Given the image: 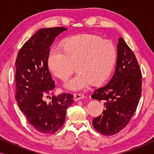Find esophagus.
Here are the masks:
<instances>
[{"instance_id":"esophagus-1","label":"esophagus","mask_w":154,"mask_h":154,"mask_svg":"<svg viewBox=\"0 0 154 154\" xmlns=\"http://www.w3.org/2000/svg\"><path fill=\"white\" fill-rule=\"evenodd\" d=\"M73 97H74V100L78 101V100H82V99H83L84 97H85V95L83 94L76 93V94H73Z\"/></svg>"}]
</instances>
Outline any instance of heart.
I'll list each match as a JSON object with an SVG mask.
<instances>
[{
    "instance_id": "obj_1",
    "label": "heart",
    "mask_w": 154,
    "mask_h": 154,
    "mask_svg": "<svg viewBox=\"0 0 154 154\" xmlns=\"http://www.w3.org/2000/svg\"><path fill=\"white\" fill-rule=\"evenodd\" d=\"M117 52L111 41L92 34L69 37L62 49L54 47L50 50L48 66L50 72L65 81L76 66L79 73L64 83L70 90H84L93 83L100 85L108 79L116 62Z\"/></svg>"
}]
</instances>
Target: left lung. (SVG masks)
<instances>
[{
	"mask_svg": "<svg viewBox=\"0 0 154 154\" xmlns=\"http://www.w3.org/2000/svg\"><path fill=\"white\" fill-rule=\"evenodd\" d=\"M115 73L104 87L94 90L92 99L104 102L105 109L92 120L96 130L104 135L117 134L135 112L142 93V73L136 57L121 37L117 45Z\"/></svg>",
	"mask_w": 154,
	"mask_h": 154,
	"instance_id": "obj_1",
	"label": "left lung"
}]
</instances>
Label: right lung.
Wrapping results in <instances>:
<instances>
[{
  "mask_svg": "<svg viewBox=\"0 0 154 154\" xmlns=\"http://www.w3.org/2000/svg\"><path fill=\"white\" fill-rule=\"evenodd\" d=\"M64 27L44 28L32 35L20 50L15 62V99L27 121L37 131L52 134L62 127L66 109L73 104L71 94L52 96L50 103L43 99L53 94L55 87L48 66L50 48Z\"/></svg>",
  "mask_w": 154,
  "mask_h": 154,
  "instance_id": "right-lung-1",
  "label": "right lung"
}]
</instances>
